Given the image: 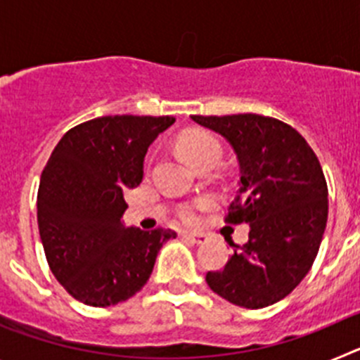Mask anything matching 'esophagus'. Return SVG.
Segmentation results:
<instances>
[{"instance_id": "34e87169", "label": "esophagus", "mask_w": 360, "mask_h": 360, "mask_svg": "<svg viewBox=\"0 0 360 360\" xmlns=\"http://www.w3.org/2000/svg\"><path fill=\"white\" fill-rule=\"evenodd\" d=\"M184 236H186L187 240L193 241V243H196V245L207 243V240H209V238L205 236V234H193V232H186V234H184Z\"/></svg>"}]
</instances>
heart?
<instances>
[{"label":"heart","mask_w":360,"mask_h":360,"mask_svg":"<svg viewBox=\"0 0 360 360\" xmlns=\"http://www.w3.org/2000/svg\"><path fill=\"white\" fill-rule=\"evenodd\" d=\"M178 148L184 153V157L191 162V164L198 167V165L205 164V162H218L219 155H221V149H219L218 141L214 136H211L209 133H189V135H184L180 141H178ZM209 200H203L198 203V207H207ZM180 218L186 224H195L198 216H196V209L193 205H186V207L180 209Z\"/></svg>","instance_id":"obj_1"}]
</instances>
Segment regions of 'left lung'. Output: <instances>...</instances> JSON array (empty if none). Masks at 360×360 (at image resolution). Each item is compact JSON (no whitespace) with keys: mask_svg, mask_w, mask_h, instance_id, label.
Returning a JSON list of instances; mask_svg holds the SVG:
<instances>
[{"mask_svg":"<svg viewBox=\"0 0 360 360\" xmlns=\"http://www.w3.org/2000/svg\"><path fill=\"white\" fill-rule=\"evenodd\" d=\"M240 165V189L227 224H249V241L234 249L224 270L207 272L212 292L243 308H265L303 281L328 219V187L316 153L292 126L256 113L203 117Z\"/></svg>","mask_w":360,"mask_h":360,"instance_id":"1","label":"left lung"}]
</instances>
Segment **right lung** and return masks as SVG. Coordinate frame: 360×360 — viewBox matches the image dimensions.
Segmentation results:
<instances>
[{
  "instance_id": "right-lung-1",
  "label": "right lung",
  "mask_w": 360,
  "mask_h": 360,
  "mask_svg": "<svg viewBox=\"0 0 360 360\" xmlns=\"http://www.w3.org/2000/svg\"><path fill=\"white\" fill-rule=\"evenodd\" d=\"M174 117L113 115L65 133L37 191V225L52 274L72 297L111 307L142 290L171 229L124 227V193L142 182L151 142Z\"/></svg>"
}]
</instances>
